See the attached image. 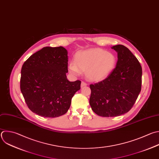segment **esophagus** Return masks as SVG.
Segmentation results:
<instances>
[{
  "mask_svg": "<svg viewBox=\"0 0 159 159\" xmlns=\"http://www.w3.org/2000/svg\"><path fill=\"white\" fill-rule=\"evenodd\" d=\"M86 85H87V84H86L85 82L82 81V82H81V87L83 88V87H84V86H86Z\"/></svg>",
  "mask_w": 159,
  "mask_h": 159,
  "instance_id": "esophagus-1",
  "label": "esophagus"
}]
</instances>
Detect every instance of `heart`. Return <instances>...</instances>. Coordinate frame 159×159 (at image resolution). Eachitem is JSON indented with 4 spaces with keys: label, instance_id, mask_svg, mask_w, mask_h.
<instances>
[{
    "label": "heart",
    "instance_id": "1",
    "mask_svg": "<svg viewBox=\"0 0 159 159\" xmlns=\"http://www.w3.org/2000/svg\"><path fill=\"white\" fill-rule=\"evenodd\" d=\"M117 63L116 56L109 52L94 48L78 52L75 56V63L68 65V70L72 74L78 75L80 70L87 71L88 78L93 81H101L106 78L113 71Z\"/></svg>",
    "mask_w": 159,
    "mask_h": 159
}]
</instances>
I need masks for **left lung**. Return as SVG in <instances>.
<instances>
[{
	"label": "left lung",
	"mask_w": 159,
	"mask_h": 159,
	"mask_svg": "<svg viewBox=\"0 0 159 159\" xmlns=\"http://www.w3.org/2000/svg\"><path fill=\"white\" fill-rule=\"evenodd\" d=\"M117 53L116 68L104 80L90 84L89 104L98 116L115 117L127 113L141 91L142 67L125 46L111 47Z\"/></svg>",
	"instance_id": "left-lung-1"
}]
</instances>
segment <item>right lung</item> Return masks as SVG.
<instances>
[{"label":"right lung","mask_w":159,"mask_h":159,"mask_svg":"<svg viewBox=\"0 0 159 159\" xmlns=\"http://www.w3.org/2000/svg\"><path fill=\"white\" fill-rule=\"evenodd\" d=\"M68 52L47 47L31 55L21 70L20 90L29 108L44 117H57L69 109L81 81H69Z\"/></svg>","instance_id":"obj_1"}]
</instances>
